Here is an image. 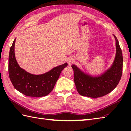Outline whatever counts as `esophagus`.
Instances as JSON below:
<instances>
[{"label":"esophagus","mask_w":131,"mask_h":131,"mask_svg":"<svg viewBox=\"0 0 131 131\" xmlns=\"http://www.w3.org/2000/svg\"><path fill=\"white\" fill-rule=\"evenodd\" d=\"M73 61H74L73 58H72V57L69 58L68 59V64H69V65H70L73 62Z\"/></svg>","instance_id":"esophagus-1"}]
</instances>
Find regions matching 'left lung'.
Returning a JSON list of instances; mask_svg holds the SVG:
<instances>
[{"label":"left lung","mask_w":131,"mask_h":131,"mask_svg":"<svg viewBox=\"0 0 131 131\" xmlns=\"http://www.w3.org/2000/svg\"><path fill=\"white\" fill-rule=\"evenodd\" d=\"M116 54L112 66L99 75L92 76L83 71L75 65H72L74 82L77 91L83 96L98 98L110 93L120 81L123 68V56L118 40L114 34Z\"/></svg>","instance_id":"obj_1"}]
</instances>
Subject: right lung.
<instances>
[{
  "label": "right lung",
  "instance_id": "obj_1",
  "mask_svg": "<svg viewBox=\"0 0 131 131\" xmlns=\"http://www.w3.org/2000/svg\"><path fill=\"white\" fill-rule=\"evenodd\" d=\"M15 38L10 47L9 54L8 71L10 81L13 87L26 96L41 97L51 93L61 72L68 66L65 63L56 66L46 73L32 74L21 68L17 62L15 54Z\"/></svg>",
  "mask_w": 131,
  "mask_h": 131
}]
</instances>
